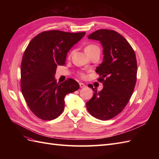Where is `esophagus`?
Returning a JSON list of instances; mask_svg holds the SVG:
<instances>
[{"mask_svg": "<svg viewBox=\"0 0 159 159\" xmlns=\"http://www.w3.org/2000/svg\"><path fill=\"white\" fill-rule=\"evenodd\" d=\"M80 87L81 88H85V85L83 83H80Z\"/></svg>", "mask_w": 159, "mask_h": 159, "instance_id": "esophagus-1", "label": "esophagus"}]
</instances>
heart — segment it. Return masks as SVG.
Segmentation results:
<instances>
[{
  "mask_svg": "<svg viewBox=\"0 0 159 159\" xmlns=\"http://www.w3.org/2000/svg\"><path fill=\"white\" fill-rule=\"evenodd\" d=\"M96 47H97V46H96L95 45L89 44V45L87 46H86V47L85 48V52H88V51H89V50H91L93 49L94 48H96ZM79 75H80V77H81V78H84V77H85V75H84V74H83V73H80Z\"/></svg>",
  "mask_w": 159,
  "mask_h": 159,
  "instance_id": "b5f03b06",
  "label": "heart"
}]
</instances>
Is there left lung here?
Listing matches in <instances>:
<instances>
[{"label": "left lung", "mask_w": 159, "mask_h": 159, "mask_svg": "<svg viewBox=\"0 0 159 159\" xmlns=\"http://www.w3.org/2000/svg\"><path fill=\"white\" fill-rule=\"evenodd\" d=\"M103 46V62L96 68L103 88L94 91L86 103L88 112L100 120L112 119L121 113L129 102L137 81V64L135 53L123 36L112 30L100 29L88 36Z\"/></svg>", "instance_id": "obj_1"}]
</instances>
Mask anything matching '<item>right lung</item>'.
<instances>
[{
    "instance_id": "obj_1",
    "label": "right lung",
    "mask_w": 159,
    "mask_h": 159,
    "mask_svg": "<svg viewBox=\"0 0 159 159\" xmlns=\"http://www.w3.org/2000/svg\"><path fill=\"white\" fill-rule=\"evenodd\" d=\"M85 32L44 31L30 42L22 56L20 74L22 93L28 107L42 120H52L64 109L65 96L80 88L69 78L57 84L55 74L57 65L65 64L67 54Z\"/></svg>"
}]
</instances>
